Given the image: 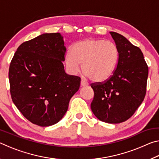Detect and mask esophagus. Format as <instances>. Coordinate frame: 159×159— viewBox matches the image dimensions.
Returning <instances> with one entry per match:
<instances>
[{
	"instance_id": "1",
	"label": "esophagus",
	"mask_w": 159,
	"mask_h": 159,
	"mask_svg": "<svg viewBox=\"0 0 159 159\" xmlns=\"http://www.w3.org/2000/svg\"><path fill=\"white\" fill-rule=\"evenodd\" d=\"M88 85V83H86L84 80H81V81H80V86H81V87H85V86H87Z\"/></svg>"
}]
</instances>
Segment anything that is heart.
<instances>
[{"mask_svg":"<svg viewBox=\"0 0 159 159\" xmlns=\"http://www.w3.org/2000/svg\"><path fill=\"white\" fill-rule=\"evenodd\" d=\"M119 52L114 43L104 40L86 39L72 45L67 52L65 64L71 74L83 72L93 82L101 83L109 79L116 67Z\"/></svg>","mask_w":159,"mask_h":159,"instance_id":"1","label":"heart"}]
</instances>
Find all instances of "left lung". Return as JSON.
<instances>
[{
    "mask_svg": "<svg viewBox=\"0 0 159 159\" xmlns=\"http://www.w3.org/2000/svg\"><path fill=\"white\" fill-rule=\"evenodd\" d=\"M119 57L109 79L90 84L94 91L91 109L99 120L109 123L124 122L143 102L147 91L149 69L143 53L125 38L110 32Z\"/></svg>",
    "mask_w": 159,
    "mask_h": 159,
    "instance_id": "8db88e82",
    "label": "left lung"
}]
</instances>
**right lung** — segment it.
I'll return each instance as SVG.
<instances>
[{
  "mask_svg": "<svg viewBox=\"0 0 159 159\" xmlns=\"http://www.w3.org/2000/svg\"><path fill=\"white\" fill-rule=\"evenodd\" d=\"M66 48L60 33L43 34L18 47L10 62V95L34 124L47 127L62 118L80 78L65 73Z\"/></svg>",
  "mask_w": 159,
  "mask_h": 159,
  "instance_id": "1",
  "label": "right lung"
}]
</instances>
